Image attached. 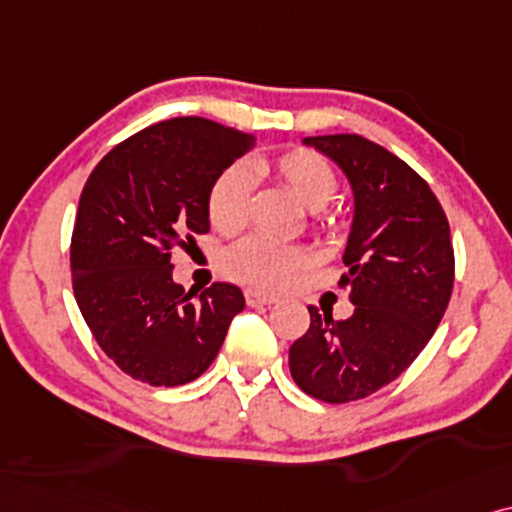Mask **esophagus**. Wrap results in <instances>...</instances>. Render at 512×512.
<instances>
[{
	"mask_svg": "<svg viewBox=\"0 0 512 512\" xmlns=\"http://www.w3.org/2000/svg\"><path fill=\"white\" fill-rule=\"evenodd\" d=\"M245 302H248V306L274 304V302H278V295H271V292H264V290L248 288V290H245Z\"/></svg>",
	"mask_w": 512,
	"mask_h": 512,
	"instance_id": "obj_1",
	"label": "esophagus"
}]
</instances>
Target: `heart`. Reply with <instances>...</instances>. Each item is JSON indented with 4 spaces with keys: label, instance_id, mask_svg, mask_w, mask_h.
Wrapping results in <instances>:
<instances>
[{
    "label": "heart",
    "instance_id": "obj_1",
    "mask_svg": "<svg viewBox=\"0 0 512 512\" xmlns=\"http://www.w3.org/2000/svg\"><path fill=\"white\" fill-rule=\"evenodd\" d=\"M252 168L276 175V180L302 203L306 210L318 213L337 194V175L323 156L311 149H292L276 161L255 159ZM252 180L243 166H231L217 177L208 194V217L215 229L231 234L245 227L250 217ZM304 264L302 250L252 236L236 243L224 255V269L238 281L255 285H283Z\"/></svg>",
    "mask_w": 512,
    "mask_h": 512
}]
</instances>
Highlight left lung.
Instances as JSON below:
<instances>
[{"mask_svg":"<svg viewBox=\"0 0 512 512\" xmlns=\"http://www.w3.org/2000/svg\"><path fill=\"white\" fill-rule=\"evenodd\" d=\"M346 175L353 220L344 250L353 313L309 306L290 346L292 379L323 403H351L400 377L424 351L452 297L454 250L445 210L403 159L360 135L304 138Z\"/></svg>","mask_w":512,"mask_h":512,"instance_id":"1","label":"left lung"}]
</instances>
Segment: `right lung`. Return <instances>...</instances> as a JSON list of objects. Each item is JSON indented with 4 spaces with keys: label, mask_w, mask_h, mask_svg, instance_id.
I'll use <instances>...</instances> for the list:
<instances>
[{
    "label": "right lung",
    "mask_w": 512,
    "mask_h": 512,
    "mask_svg": "<svg viewBox=\"0 0 512 512\" xmlns=\"http://www.w3.org/2000/svg\"><path fill=\"white\" fill-rule=\"evenodd\" d=\"M255 142L201 117L170 119L121 142L88 177L70 250L74 297L100 349L133 379L201 377L243 311L231 283L182 290L170 252L210 229V187Z\"/></svg>",
    "instance_id": "obj_1"
}]
</instances>
